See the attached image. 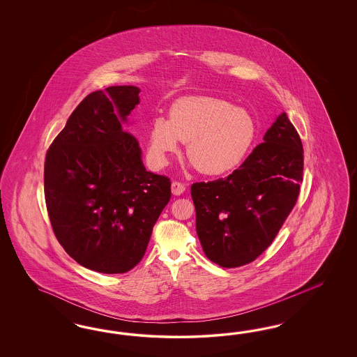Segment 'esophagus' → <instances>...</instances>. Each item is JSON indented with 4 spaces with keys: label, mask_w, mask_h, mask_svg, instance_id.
<instances>
[{
    "label": "esophagus",
    "mask_w": 357,
    "mask_h": 357,
    "mask_svg": "<svg viewBox=\"0 0 357 357\" xmlns=\"http://www.w3.org/2000/svg\"><path fill=\"white\" fill-rule=\"evenodd\" d=\"M184 191H185V185L183 183H181V182H178V181H174L173 183H172V192L173 195H182Z\"/></svg>",
    "instance_id": "34e87169"
}]
</instances>
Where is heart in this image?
Returning <instances> with one entry per match:
<instances>
[{
	"label": "heart",
	"mask_w": 357,
	"mask_h": 357,
	"mask_svg": "<svg viewBox=\"0 0 357 357\" xmlns=\"http://www.w3.org/2000/svg\"><path fill=\"white\" fill-rule=\"evenodd\" d=\"M257 137L248 111L211 96H191L174 102L170 119L157 116L149 130V157L162 167L169 154L187 142V157L206 175L234 170L249 154Z\"/></svg>",
	"instance_id": "b5f03b06"
}]
</instances>
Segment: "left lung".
Wrapping results in <instances>:
<instances>
[{
	"label": "left lung",
	"mask_w": 357,
	"mask_h": 357,
	"mask_svg": "<svg viewBox=\"0 0 357 357\" xmlns=\"http://www.w3.org/2000/svg\"><path fill=\"white\" fill-rule=\"evenodd\" d=\"M263 139L227 178L191 185L204 254L225 268L249 264L261 255L300 195L303 141L285 112Z\"/></svg>",
	"instance_id": "left-lung-1"
}]
</instances>
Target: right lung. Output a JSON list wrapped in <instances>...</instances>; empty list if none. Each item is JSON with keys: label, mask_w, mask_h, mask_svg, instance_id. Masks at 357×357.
I'll use <instances>...</instances> for the list:
<instances>
[{"label": "right lung", "mask_w": 357, "mask_h": 357, "mask_svg": "<svg viewBox=\"0 0 357 357\" xmlns=\"http://www.w3.org/2000/svg\"><path fill=\"white\" fill-rule=\"evenodd\" d=\"M139 94L136 86L89 94L45 154L44 196L54 236L77 263L102 273L140 263L172 197L170 179L145 170L139 140L121 127Z\"/></svg>", "instance_id": "add662e5"}]
</instances>
